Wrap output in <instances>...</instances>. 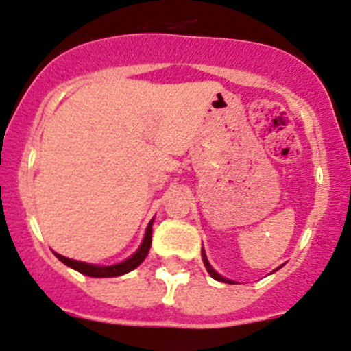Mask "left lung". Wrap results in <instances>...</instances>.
I'll list each match as a JSON object with an SVG mask.
<instances>
[{"instance_id": "left-lung-1", "label": "left lung", "mask_w": 351, "mask_h": 351, "mask_svg": "<svg viewBox=\"0 0 351 351\" xmlns=\"http://www.w3.org/2000/svg\"><path fill=\"white\" fill-rule=\"evenodd\" d=\"M202 258H204V263H205V268H207V271L208 274H210V277L212 278H215V280H219V282H229V284H232L231 280H228V278H224V277H221V275L217 274V271L214 270V268L210 267V263H208V260H207V256H205V253H204V250H202Z\"/></svg>"}]
</instances>
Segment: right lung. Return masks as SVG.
Instances as JSON below:
<instances>
[{
  "label": "right lung",
  "instance_id": "add662e5",
  "mask_svg": "<svg viewBox=\"0 0 351 351\" xmlns=\"http://www.w3.org/2000/svg\"><path fill=\"white\" fill-rule=\"evenodd\" d=\"M151 241H153V221L149 222L146 229V236H144V241L141 244L139 250L132 254L130 258H127L125 261L119 265H112V267H97V265H88L83 263V261H76V260H69V258L61 256V254L56 253V256L62 261V263L67 265V267L74 268L80 274L88 275V277H119V275L127 274V271H132L134 268L139 267L141 263L144 261V258L147 256L151 247Z\"/></svg>",
  "mask_w": 351,
  "mask_h": 351
}]
</instances>
